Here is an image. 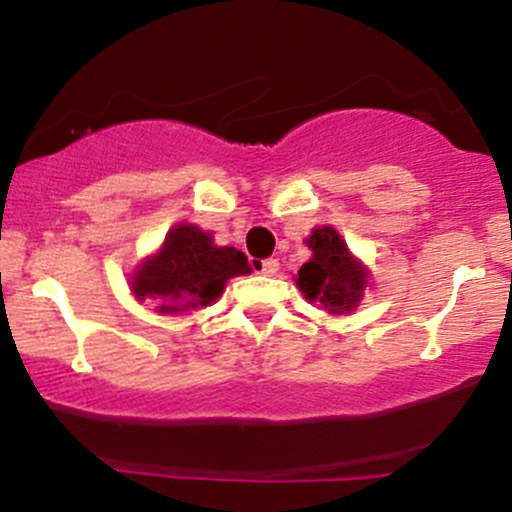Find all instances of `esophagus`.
Listing matches in <instances>:
<instances>
[{"instance_id":"esophagus-1","label":"esophagus","mask_w":512,"mask_h":512,"mask_svg":"<svg viewBox=\"0 0 512 512\" xmlns=\"http://www.w3.org/2000/svg\"><path fill=\"white\" fill-rule=\"evenodd\" d=\"M260 272L267 274V276L276 274V272H279V260H274V257H269V260H264V262L260 264Z\"/></svg>"}]
</instances>
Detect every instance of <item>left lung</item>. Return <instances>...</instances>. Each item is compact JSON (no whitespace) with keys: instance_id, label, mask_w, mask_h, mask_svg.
Listing matches in <instances>:
<instances>
[{"instance_id":"left-lung-1","label":"left lung","mask_w":512,"mask_h":512,"mask_svg":"<svg viewBox=\"0 0 512 512\" xmlns=\"http://www.w3.org/2000/svg\"><path fill=\"white\" fill-rule=\"evenodd\" d=\"M305 245L310 248V260L296 276L305 301L320 303L330 315L354 313L368 289L370 269L332 226H315Z\"/></svg>"}]
</instances>
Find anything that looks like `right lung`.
Instances as JSON below:
<instances>
[{
    "label": "right lung",
    "instance_id": "right-lung-1",
    "mask_svg": "<svg viewBox=\"0 0 512 512\" xmlns=\"http://www.w3.org/2000/svg\"><path fill=\"white\" fill-rule=\"evenodd\" d=\"M250 272L243 252L216 245L211 233L182 221L134 267L129 291L137 301H154L156 313L182 315L216 303L228 279Z\"/></svg>",
    "mask_w": 512,
    "mask_h": 512
}]
</instances>
